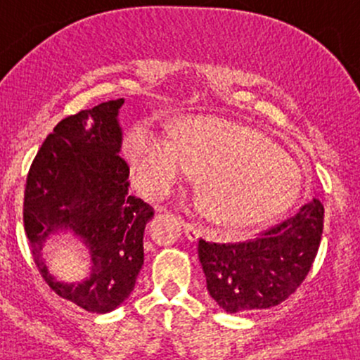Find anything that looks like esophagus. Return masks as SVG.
Listing matches in <instances>:
<instances>
[{
	"label": "esophagus",
	"mask_w": 360,
	"mask_h": 360,
	"mask_svg": "<svg viewBox=\"0 0 360 360\" xmlns=\"http://www.w3.org/2000/svg\"><path fill=\"white\" fill-rule=\"evenodd\" d=\"M184 233H186V237L189 238V240H196L198 237H200V233H201V230H200V226L196 225V223H191V221H184Z\"/></svg>",
	"instance_id": "1"
}]
</instances>
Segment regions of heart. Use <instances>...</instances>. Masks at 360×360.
Segmentation results:
<instances>
[{
  "mask_svg": "<svg viewBox=\"0 0 360 360\" xmlns=\"http://www.w3.org/2000/svg\"><path fill=\"white\" fill-rule=\"evenodd\" d=\"M127 155L140 188L155 198L194 171L205 174V212L229 229L269 220L300 189L298 169L284 152L259 131L226 120H188L177 137L142 123L128 135Z\"/></svg>",
  "mask_w": 360,
  "mask_h": 360,
  "instance_id": "b5f03b06",
  "label": "heart"
}]
</instances>
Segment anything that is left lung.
I'll use <instances>...</instances> for the list:
<instances>
[{"instance_id": "left-lung-1", "label": "left lung", "mask_w": 360, "mask_h": 360, "mask_svg": "<svg viewBox=\"0 0 360 360\" xmlns=\"http://www.w3.org/2000/svg\"><path fill=\"white\" fill-rule=\"evenodd\" d=\"M325 208L313 198L295 217L257 238L235 243L198 240V257L210 296L229 313L267 309L283 303L311 269L323 232Z\"/></svg>"}]
</instances>
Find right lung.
Masks as SVG:
<instances>
[{
	"label": "right lung",
	"instance_id": "1",
	"mask_svg": "<svg viewBox=\"0 0 360 360\" xmlns=\"http://www.w3.org/2000/svg\"><path fill=\"white\" fill-rule=\"evenodd\" d=\"M123 98L60 120L27 176L23 225L45 283L86 311L108 313L134 291L143 264V230L154 208L128 193L130 167L120 155ZM71 229L90 249L91 276L64 285L48 274L44 238Z\"/></svg>",
	"mask_w": 360,
	"mask_h": 360
}]
</instances>
